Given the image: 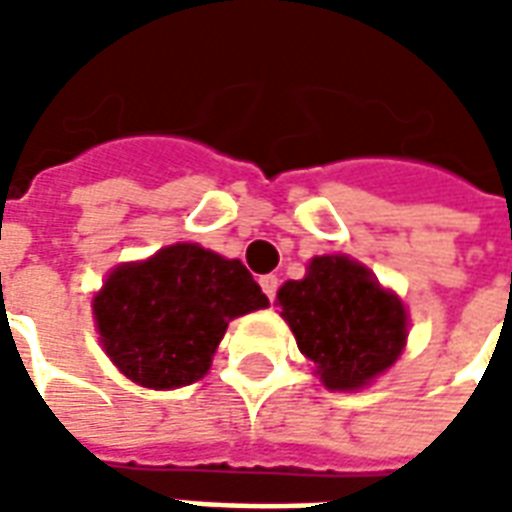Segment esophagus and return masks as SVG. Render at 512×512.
<instances>
[{"label":"esophagus","instance_id":"34e87169","mask_svg":"<svg viewBox=\"0 0 512 512\" xmlns=\"http://www.w3.org/2000/svg\"><path fill=\"white\" fill-rule=\"evenodd\" d=\"M260 288H263V293L268 296V301H274V299H277L279 279L274 277V274H266V277H260Z\"/></svg>","mask_w":512,"mask_h":512}]
</instances>
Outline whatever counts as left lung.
<instances>
[{
	"mask_svg": "<svg viewBox=\"0 0 512 512\" xmlns=\"http://www.w3.org/2000/svg\"><path fill=\"white\" fill-rule=\"evenodd\" d=\"M277 301L299 351L315 362V376L326 389H365L403 354V301L351 257H312L304 279H288Z\"/></svg>",
	"mask_w": 512,
	"mask_h": 512,
	"instance_id": "obj_1",
	"label": "left lung"
}]
</instances>
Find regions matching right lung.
<instances>
[{"mask_svg": "<svg viewBox=\"0 0 512 512\" xmlns=\"http://www.w3.org/2000/svg\"><path fill=\"white\" fill-rule=\"evenodd\" d=\"M268 307L241 260L200 244H172L123 263L95 293L101 345L117 370L147 389L200 381L222 343L227 323Z\"/></svg>", "mask_w": 512, "mask_h": 512, "instance_id": "1", "label": "right lung"}]
</instances>
